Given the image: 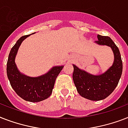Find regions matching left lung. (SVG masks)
<instances>
[{"label":"left lung","mask_w":128,"mask_h":128,"mask_svg":"<svg viewBox=\"0 0 128 128\" xmlns=\"http://www.w3.org/2000/svg\"><path fill=\"white\" fill-rule=\"evenodd\" d=\"M95 43L109 46L114 56L113 64L105 72L93 75L73 64L72 78L77 91L82 97L92 101L105 99L111 94L118 84L122 73V61L120 50L110 37L98 34Z\"/></svg>","instance_id":"left-lung-1"}]
</instances>
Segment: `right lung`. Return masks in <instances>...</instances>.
<instances>
[{"label": "right lung", "instance_id": "obj_1", "mask_svg": "<svg viewBox=\"0 0 128 128\" xmlns=\"http://www.w3.org/2000/svg\"><path fill=\"white\" fill-rule=\"evenodd\" d=\"M31 34L20 38L12 48L7 61L6 72L11 86L20 97L26 101L38 102L51 95L55 80L64 66H54L47 73L38 77H30L21 73L15 63V58L23 40Z\"/></svg>", "mask_w": 128, "mask_h": 128}]
</instances>
